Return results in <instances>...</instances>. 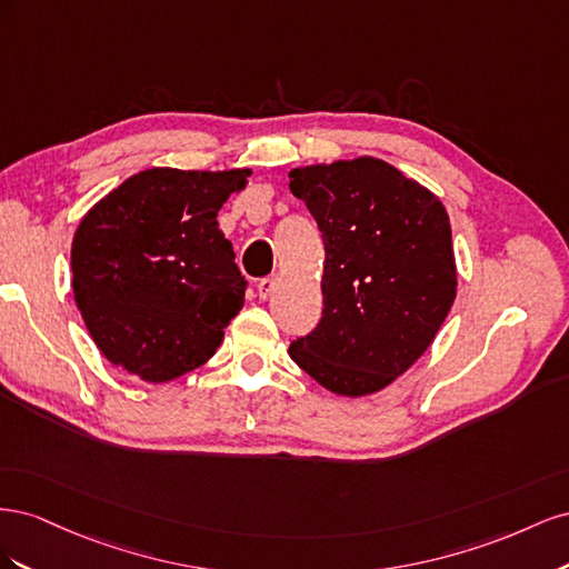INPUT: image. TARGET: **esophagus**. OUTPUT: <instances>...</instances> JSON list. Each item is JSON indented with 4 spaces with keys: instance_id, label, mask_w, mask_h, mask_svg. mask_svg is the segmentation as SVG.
Listing matches in <instances>:
<instances>
[{
    "instance_id": "obj_1",
    "label": "esophagus",
    "mask_w": 569,
    "mask_h": 569,
    "mask_svg": "<svg viewBox=\"0 0 569 569\" xmlns=\"http://www.w3.org/2000/svg\"><path fill=\"white\" fill-rule=\"evenodd\" d=\"M274 287H278V278H263L261 282H258V297H261L263 301L270 299Z\"/></svg>"
}]
</instances>
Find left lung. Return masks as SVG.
Here are the masks:
<instances>
[{"instance_id":"left-lung-1","label":"left lung","mask_w":569,"mask_h":569,"mask_svg":"<svg viewBox=\"0 0 569 569\" xmlns=\"http://www.w3.org/2000/svg\"><path fill=\"white\" fill-rule=\"evenodd\" d=\"M289 189L325 244L322 318L289 356L332 393L380 391L429 349L453 306L449 213L427 187L372 157L295 168Z\"/></svg>"}]
</instances>
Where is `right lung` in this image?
I'll return each mask as SVG.
<instances>
[{"label":"right lung","instance_id":"add662e5","mask_svg":"<svg viewBox=\"0 0 569 569\" xmlns=\"http://www.w3.org/2000/svg\"><path fill=\"white\" fill-rule=\"evenodd\" d=\"M249 176L149 168L84 213L73 297L109 363L161 385L216 353L247 289L218 211Z\"/></svg>","mask_w":569,"mask_h":569}]
</instances>
